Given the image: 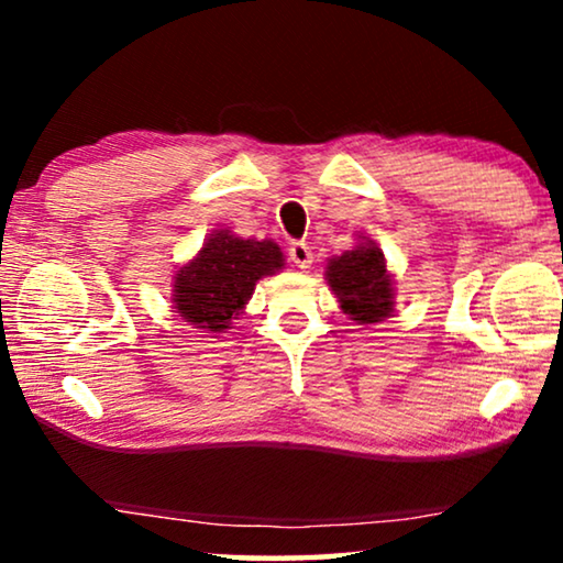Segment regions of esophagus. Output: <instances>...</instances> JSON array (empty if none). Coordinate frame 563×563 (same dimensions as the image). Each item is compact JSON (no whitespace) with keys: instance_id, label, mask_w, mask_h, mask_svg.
<instances>
[{"instance_id":"34e87169","label":"esophagus","mask_w":563,"mask_h":563,"mask_svg":"<svg viewBox=\"0 0 563 563\" xmlns=\"http://www.w3.org/2000/svg\"><path fill=\"white\" fill-rule=\"evenodd\" d=\"M289 258L297 268H310L312 266V249L305 241H297L289 245Z\"/></svg>"}]
</instances>
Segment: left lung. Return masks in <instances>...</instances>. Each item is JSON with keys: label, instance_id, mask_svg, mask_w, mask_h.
Returning a JSON list of instances; mask_svg holds the SVG:
<instances>
[{"label": "left lung", "instance_id": "8db88e82", "mask_svg": "<svg viewBox=\"0 0 563 563\" xmlns=\"http://www.w3.org/2000/svg\"><path fill=\"white\" fill-rule=\"evenodd\" d=\"M325 279L341 310L358 325L382 322L395 310V282L374 241H361L343 256L330 258Z\"/></svg>", "mask_w": 563, "mask_h": 563}]
</instances>
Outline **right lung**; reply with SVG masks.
Wrapping results in <instances>:
<instances>
[{
  "label": "right lung",
  "instance_id": "obj_1",
  "mask_svg": "<svg viewBox=\"0 0 563 563\" xmlns=\"http://www.w3.org/2000/svg\"><path fill=\"white\" fill-rule=\"evenodd\" d=\"M284 268L274 241L212 230L202 251L174 274V310L189 325L222 333L245 310L256 282Z\"/></svg>",
  "mask_w": 563,
  "mask_h": 563
}]
</instances>
